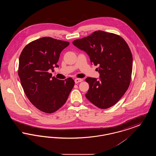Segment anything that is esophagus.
<instances>
[{
	"label": "esophagus",
	"mask_w": 156,
	"mask_h": 156,
	"mask_svg": "<svg viewBox=\"0 0 156 156\" xmlns=\"http://www.w3.org/2000/svg\"><path fill=\"white\" fill-rule=\"evenodd\" d=\"M82 81V80L81 78H75V79L74 81L75 83H79L80 82H81Z\"/></svg>",
	"instance_id": "esophagus-1"
}]
</instances>
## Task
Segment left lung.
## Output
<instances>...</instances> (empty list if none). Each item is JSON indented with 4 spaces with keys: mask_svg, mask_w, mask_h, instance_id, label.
<instances>
[{
    "mask_svg": "<svg viewBox=\"0 0 156 156\" xmlns=\"http://www.w3.org/2000/svg\"><path fill=\"white\" fill-rule=\"evenodd\" d=\"M73 44L87 52L92 64L99 66V79H85L89 85L86 98L101 109L115 105L128 89L131 80L133 57L126 41L118 35L99 30L75 40Z\"/></svg>",
    "mask_w": 156,
    "mask_h": 156,
    "instance_id": "obj_1",
    "label": "left lung"
}]
</instances>
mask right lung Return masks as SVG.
<instances>
[{
    "label": "right lung",
    "mask_w": 156,
    "mask_h": 156,
    "mask_svg": "<svg viewBox=\"0 0 156 156\" xmlns=\"http://www.w3.org/2000/svg\"><path fill=\"white\" fill-rule=\"evenodd\" d=\"M69 43L51 37L40 38L27 45L19 57L18 74L25 94L41 111L51 113L65 104L74 85L71 78L58 80L49 72Z\"/></svg>",
    "instance_id": "add662e5"
}]
</instances>
